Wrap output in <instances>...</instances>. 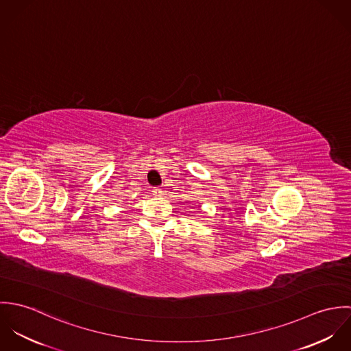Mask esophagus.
Wrapping results in <instances>:
<instances>
[{"mask_svg": "<svg viewBox=\"0 0 351 351\" xmlns=\"http://www.w3.org/2000/svg\"><path fill=\"white\" fill-rule=\"evenodd\" d=\"M152 193H154V196L159 197V196H162V189H160V188H154V189H152Z\"/></svg>", "mask_w": 351, "mask_h": 351, "instance_id": "1", "label": "esophagus"}]
</instances>
